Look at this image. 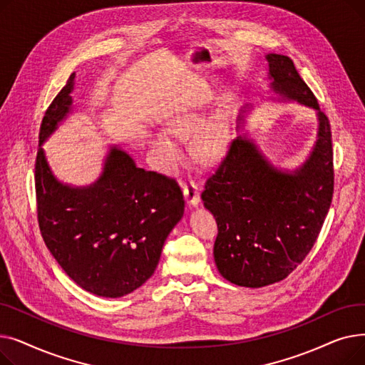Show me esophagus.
<instances>
[{
	"label": "esophagus",
	"mask_w": 365,
	"mask_h": 365,
	"mask_svg": "<svg viewBox=\"0 0 365 365\" xmlns=\"http://www.w3.org/2000/svg\"><path fill=\"white\" fill-rule=\"evenodd\" d=\"M200 187L195 182H187L183 185V195L190 207H197L201 201Z\"/></svg>",
	"instance_id": "1"
}]
</instances>
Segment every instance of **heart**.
<instances>
[{
    "label": "heart",
    "mask_w": 365,
    "mask_h": 365,
    "mask_svg": "<svg viewBox=\"0 0 365 365\" xmlns=\"http://www.w3.org/2000/svg\"><path fill=\"white\" fill-rule=\"evenodd\" d=\"M207 94L208 90H204V93H200L194 99L171 110L164 121V130L167 133L158 131L152 134L150 146L164 167H173L180 160V146L169 134L179 136V134L186 133L197 125L201 115V105ZM225 142L226 127L217 115L200 123L189 136L190 152L201 161H212L217 158L225 148Z\"/></svg>",
    "instance_id": "b5f03b06"
}]
</instances>
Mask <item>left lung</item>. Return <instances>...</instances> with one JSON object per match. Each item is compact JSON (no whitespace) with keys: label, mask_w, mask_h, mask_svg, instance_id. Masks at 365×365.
Returning a JSON list of instances; mask_svg holds the SVG:
<instances>
[{"label":"left lung","mask_w":365,"mask_h":365,"mask_svg":"<svg viewBox=\"0 0 365 365\" xmlns=\"http://www.w3.org/2000/svg\"><path fill=\"white\" fill-rule=\"evenodd\" d=\"M272 90L318 112V140L293 173L279 171L238 136L204 185L201 198L217 222L215 262L229 282L259 289L289 277L312 250L333 198L329 117L289 56L271 53Z\"/></svg>","instance_id":"obj_1"}]
</instances>
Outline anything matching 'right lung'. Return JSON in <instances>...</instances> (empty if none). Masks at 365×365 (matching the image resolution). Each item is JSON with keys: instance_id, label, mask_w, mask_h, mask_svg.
I'll use <instances>...</instances> for the list:
<instances>
[{"instance_id": "right-lung-1", "label": "right lung", "mask_w": 365, "mask_h": 365, "mask_svg": "<svg viewBox=\"0 0 365 365\" xmlns=\"http://www.w3.org/2000/svg\"><path fill=\"white\" fill-rule=\"evenodd\" d=\"M73 78L46 110L40 143L69 112ZM35 192L38 226L50 253L73 282L102 297L125 296L150 278L185 210L175 179L138 167L115 146L99 180L87 187L57 180L40 148Z\"/></svg>"}]
</instances>
